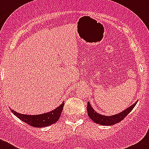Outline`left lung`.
<instances>
[{
  "mask_svg": "<svg viewBox=\"0 0 149 149\" xmlns=\"http://www.w3.org/2000/svg\"><path fill=\"white\" fill-rule=\"evenodd\" d=\"M136 104H137V102H136L128 108L125 109L123 112L117 114V115H112V116H105V115H102L95 112L92 107L91 106L90 103L88 102L87 103V112H88V115L90 119L92 120L94 123L102 125H115L123 120L131 112V110L134 108Z\"/></svg>",
  "mask_w": 149,
  "mask_h": 149,
  "instance_id": "left-lung-1",
  "label": "left lung"
}]
</instances>
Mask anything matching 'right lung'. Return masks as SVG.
<instances>
[{"label": "right lung", "instance_id": "right-lung-1", "mask_svg": "<svg viewBox=\"0 0 149 149\" xmlns=\"http://www.w3.org/2000/svg\"><path fill=\"white\" fill-rule=\"evenodd\" d=\"M63 106L64 102H63L59 107L51 112L37 115H23L11 109L10 111L12 113H13V115H16L18 118L26 123V124L34 127H43L54 124L59 120Z\"/></svg>", "mask_w": 149, "mask_h": 149}]
</instances>
